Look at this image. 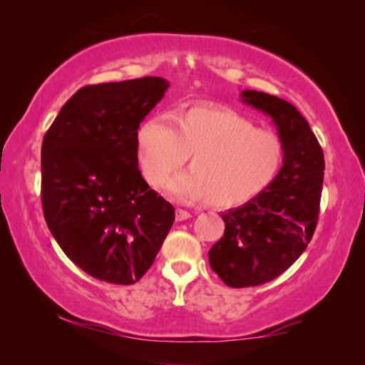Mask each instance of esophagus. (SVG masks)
<instances>
[{
    "label": "esophagus",
    "instance_id": "34e87169",
    "mask_svg": "<svg viewBox=\"0 0 365 365\" xmlns=\"http://www.w3.org/2000/svg\"><path fill=\"white\" fill-rule=\"evenodd\" d=\"M189 217H192L190 212H187V210H182V208H176V220H187Z\"/></svg>",
    "mask_w": 365,
    "mask_h": 365
}]
</instances>
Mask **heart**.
<instances>
[{
  "label": "heart",
  "instance_id": "obj_1",
  "mask_svg": "<svg viewBox=\"0 0 365 365\" xmlns=\"http://www.w3.org/2000/svg\"><path fill=\"white\" fill-rule=\"evenodd\" d=\"M190 155V170L168 184L182 200H207L217 208L248 204L277 178L284 145L230 108L193 106L146 120L137 132V161L150 185H161Z\"/></svg>",
  "mask_w": 365,
  "mask_h": 365
}]
</instances>
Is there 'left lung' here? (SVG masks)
I'll return each mask as SVG.
<instances>
[{"mask_svg":"<svg viewBox=\"0 0 365 365\" xmlns=\"http://www.w3.org/2000/svg\"><path fill=\"white\" fill-rule=\"evenodd\" d=\"M240 101L267 114L284 145L277 178L248 204L224 212V236L208 262L231 288L267 283L302 256L317 227L324 155L307 120L289 102L245 90Z\"/></svg>","mask_w":365,"mask_h":365,"instance_id":"left-lung-1","label":"left lung"}]
</instances>
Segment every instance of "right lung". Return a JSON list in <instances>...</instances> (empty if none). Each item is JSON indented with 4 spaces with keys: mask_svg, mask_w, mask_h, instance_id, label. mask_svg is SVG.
<instances>
[{
    "mask_svg": "<svg viewBox=\"0 0 365 365\" xmlns=\"http://www.w3.org/2000/svg\"><path fill=\"white\" fill-rule=\"evenodd\" d=\"M163 77L83 86L42 141V210L53 237L91 277L138 282L175 220L143 180L137 130L168 91Z\"/></svg>",
    "mask_w": 365,
    "mask_h": 365,
    "instance_id": "obj_1",
    "label": "right lung"
}]
</instances>
